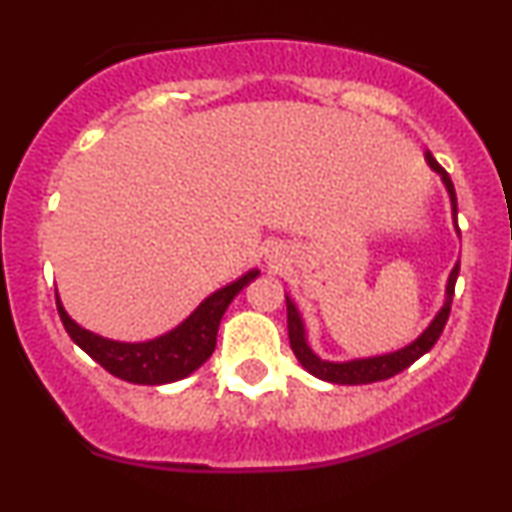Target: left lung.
<instances>
[{"instance_id": "1", "label": "left lung", "mask_w": 512, "mask_h": 512, "mask_svg": "<svg viewBox=\"0 0 512 512\" xmlns=\"http://www.w3.org/2000/svg\"><path fill=\"white\" fill-rule=\"evenodd\" d=\"M427 164L432 166L436 174L441 176L443 186L448 190V197H451V209H453V226L455 231L458 229V200H455V188L451 176L443 171V166L436 162L432 157V152L424 155ZM458 272H460V262H455V267L451 269V276H448L446 283V300H443L441 310L436 312V317L432 319V324L422 331L410 346L393 350V353L386 355H374V357H357V360H348V362H331V360H322V357L315 355V350L310 348L307 343V331H305V322L300 317L298 307L291 298L286 295V312H288V338H291V348L298 362L303 365L312 377L329 381V384H348V386H357V384H372V381H384L396 377L398 372L408 369L412 362L420 360L424 353L434 348V343L439 341L443 326L448 322V315H451V303H453V291H455V281H458Z\"/></svg>"}]
</instances>
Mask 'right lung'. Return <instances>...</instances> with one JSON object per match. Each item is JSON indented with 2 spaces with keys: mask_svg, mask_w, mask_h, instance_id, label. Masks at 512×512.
I'll return each mask as SVG.
<instances>
[{
  "mask_svg": "<svg viewBox=\"0 0 512 512\" xmlns=\"http://www.w3.org/2000/svg\"><path fill=\"white\" fill-rule=\"evenodd\" d=\"M257 276H260V272L252 269V272L240 276L238 281L214 291L176 329L166 331L164 336L152 338V341L123 343L92 334V331L73 322L69 312L61 305L59 295L57 310L71 341L80 350H85L97 365L107 369L109 374L143 386L171 384V381L186 379L188 374H193L197 367H202L209 360V355L214 353V346H217L219 322L224 317L226 307Z\"/></svg>",
  "mask_w": 512,
  "mask_h": 512,
  "instance_id": "obj_1",
  "label": "right lung"
}]
</instances>
